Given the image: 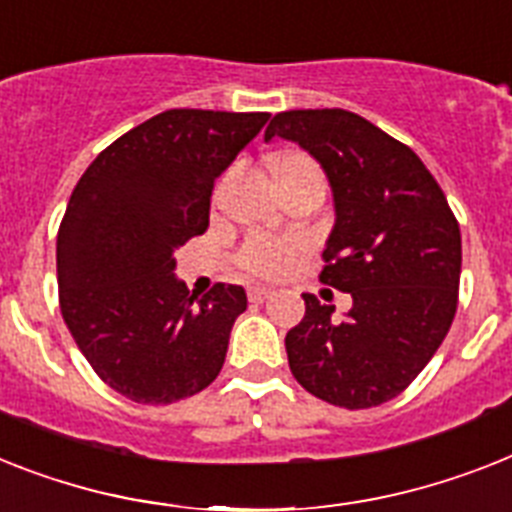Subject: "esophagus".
<instances>
[{
	"label": "esophagus",
	"instance_id": "34e87169",
	"mask_svg": "<svg viewBox=\"0 0 512 512\" xmlns=\"http://www.w3.org/2000/svg\"><path fill=\"white\" fill-rule=\"evenodd\" d=\"M276 292V289H273V286H265V284H255V286H249V299H252V302H263V299H268L270 294Z\"/></svg>",
	"mask_w": 512,
	"mask_h": 512
}]
</instances>
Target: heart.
<instances>
[{"mask_svg": "<svg viewBox=\"0 0 512 512\" xmlns=\"http://www.w3.org/2000/svg\"><path fill=\"white\" fill-rule=\"evenodd\" d=\"M270 173L281 189V186L292 184L302 176H321V168L313 157L302 155V152H284V155L270 160ZM299 255H302V244L294 242V239H265V236H260L242 249L239 260L255 276L276 278L284 276L286 270L297 263Z\"/></svg>", "mask_w": 512, "mask_h": 512, "instance_id": "b5f03b06", "label": "heart"}]
</instances>
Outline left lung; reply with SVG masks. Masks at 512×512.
Listing matches in <instances>:
<instances>
[{
  "instance_id": "obj_1",
  "label": "left lung",
  "mask_w": 512,
  "mask_h": 512,
  "mask_svg": "<svg viewBox=\"0 0 512 512\" xmlns=\"http://www.w3.org/2000/svg\"><path fill=\"white\" fill-rule=\"evenodd\" d=\"M321 162L334 194L321 281L352 297L305 299L286 334L294 378L347 410L389 402L426 368L458 310L460 226L421 157L350 110H286L265 128Z\"/></svg>"
}]
</instances>
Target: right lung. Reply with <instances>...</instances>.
Listing matches in <instances>:
<instances>
[{
    "label": "right lung",
    "mask_w": 512,
    "mask_h": 512,
    "mask_svg": "<svg viewBox=\"0 0 512 512\" xmlns=\"http://www.w3.org/2000/svg\"><path fill=\"white\" fill-rule=\"evenodd\" d=\"M268 112L168 110L99 152L57 234L60 310L97 376L128 400L170 405L223 368L247 292L197 299L176 249L205 234L215 178L260 134Z\"/></svg>",
    "instance_id": "1"
}]
</instances>
